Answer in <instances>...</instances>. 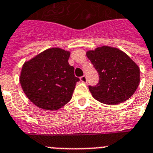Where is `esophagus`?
I'll use <instances>...</instances> for the list:
<instances>
[{
	"label": "esophagus",
	"instance_id": "obj_1",
	"mask_svg": "<svg viewBox=\"0 0 153 153\" xmlns=\"http://www.w3.org/2000/svg\"><path fill=\"white\" fill-rule=\"evenodd\" d=\"M80 80H81V82H82L85 83V82H87V77L85 76V75H83V76H82L80 78Z\"/></svg>",
	"mask_w": 153,
	"mask_h": 153
}]
</instances>
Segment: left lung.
Segmentation results:
<instances>
[{
    "mask_svg": "<svg viewBox=\"0 0 153 153\" xmlns=\"http://www.w3.org/2000/svg\"><path fill=\"white\" fill-rule=\"evenodd\" d=\"M99 75L96 86H89L94 98L114 105L133 95L140 81V68L123 51L104 46L86 53Z\"/></svg>",
    "mask_w": 153,
    "mask_h": 153,
    "instance_id": "8db88e82",
    "label": "left lung"
}]
</instances>
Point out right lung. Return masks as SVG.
Listing matches in <instances>:
<instances>
[{"label":"right lung","mask_w":153,"mask_h":153,"mask_svg":"<svg viewBox=\"0 0 153 153\" xmlns=\"http://www.w3.org/2000/svg\"><path fill=\"white\" fill-rule=\"evenodd\" d=\"M69 51L50 48L24 62L20 83L27 97L39 108L56 111L72 97L79 78L68 64Z\"/></svg>","instance_id":"right-lung-1"}]
</instances>
